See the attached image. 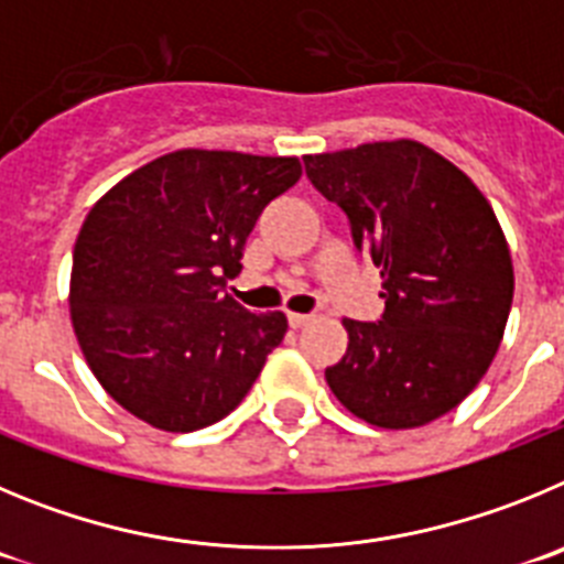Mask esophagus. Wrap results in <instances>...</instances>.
Here are the masks:
<instances>
[{"instance_id":"obj_1","label":"esophagus","mask_w":564,"mask_h":564,"mask_svg":"<svg viewBox=\"0 0 564 564\" xmlns=\"http://www.w3.org/2000/svg\"><path fill=\"white\" fill-rule=\"evenodd\" d=\"M308 319H312V317H308V314L289 312V326H292V328H303L308 323Z\"/></svg>"}]
</instances>
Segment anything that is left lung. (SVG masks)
Here are the masks:
<instances>
[{"label": "left lung", "mask_w": 564, "mask_h": 564, "mask_svg": "<svg viewBox=\"0 0 564 564\" xmlns=\"http://www.w3.org/2000/svg\"><path fill=\"white\" fill-rule=\"evenodd\" d=\"M303 162L382 275V317L343 319L348 348L326 368L328 388L373 427L430 424L475 390L503 339L514 270L495 210L464 171L415 140Z\"/></svg>", "instance_id": "1"}]
</instances>
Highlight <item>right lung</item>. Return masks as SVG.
<instances>
[{
  "label": "right lung",
  "instance_id": "1",
  "mask_svg": "<svg viewBox=\"0 0 564 564\" xmlns=\"http://www.w3.org/2000/svg\"><path fill=\"white\" fill-rule=\"evenodd\" d=\"M297 180V156L182 149L89 210L69 312L86 362L120 408L165 433H194L250 393L286 314L247 312L225 283L241 272L263 207Z\"/></svg>",
  "mask_w": 564,
  "mask_h": 564
}]
</instances>
